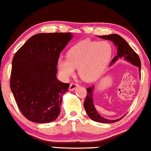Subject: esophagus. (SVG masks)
Returning a JSON list of instances; mask_svg holds the SVG:
<instances>
[{
  "instance_id": "34e87169",
  "label": "esophagus",
  "mask_w": 151,
  "mask_h": 151,
  "mask_svg": "<svg viewBox=\"0 0 151 151\" xmlns=\"http://www.w3.org/2000/svg\"><path fill=\"white\" fill-rule=\"evenodd\" d=\"M78 83H75V82H72V83L70 84V87H69V89L70 90V91H73V90H74L76 87L78 86Z\"/></svg>"
}]
</instances>
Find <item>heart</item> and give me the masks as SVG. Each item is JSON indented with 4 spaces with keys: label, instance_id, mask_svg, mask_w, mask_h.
Here are the masks:
<instances>
[{
    "label": "heart",
    "instance_id": "heart-1",
    "mask_svg": "<svg viewBox=\"0 0 151 151\" xmlns=\"http://www.w3.org/2000/svg\"><path fill=\"white\" fill-rule=\"evenodd\" d=\"M113 47L108 41L84 40L73 46L67 53V59L60 58L57 65L65 77L72 76L74 68L82 80L91 82L100 76L109 63Z\"/></svg>",
    "mask_w": 151,
    "mask_h": 151
}]
</instances>
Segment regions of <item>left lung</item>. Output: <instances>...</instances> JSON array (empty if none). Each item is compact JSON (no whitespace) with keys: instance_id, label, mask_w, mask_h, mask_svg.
I'll return each instance as SVG.
<instances>
[{"instance_id":"left-lung-1","label":"left lung","mask_w":151,"mask_h":151,"mask_svg":"<svg viewBox=\"0 0 151 151\" xmlns=\"http://www.w3.org/2000/svg\"><path fill=\"white\" fill-rule=\"evenodd\" d=\"M100 38H103L105 40H110L112 41L115 43L118 48V54L116 57L113 58L112 60V63L116 62L119 58H124L127 61L130 62L134 65L135 66H137L139 68V70L141 69V62L140 59H139V56L132 49L131 46L127 43V42L121 37L120 35L118 34H111V35H100ZM94 86H89L86 88L87 93L86 98H85L84 103H83V106H84L85 110H86L87 114H88V117L91 119V120L94 121L96 122L99 123H105V124H110V123H114L116 122H119L123 117L121 119H116V120H109V119H105V118L102 117L100 115L96 110L94 106V103H93V99H92V94H93V90H94Z\"/></svg>"}]
</instances>
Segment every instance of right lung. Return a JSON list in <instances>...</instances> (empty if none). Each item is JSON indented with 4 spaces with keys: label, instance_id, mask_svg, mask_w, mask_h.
<instances>
[{
    "label": "right lung",
    "instance_id": "obj_1",
    "mask_svg": "<svg viewBox=\"0 0 151 151\" xmlns=\"http://www.w3.org/2000/svg\"><path fill=\"white\" fill-rule=\"evenodd\" d=\"M71 38L70 32L36 34L14 56L11 90L20 112L30 122H52L60 115L62 96L70 85L57 79V65Z\"/></svg>",
    "mask_w": 151,
    "mask_h": 151
}]
</instances>
